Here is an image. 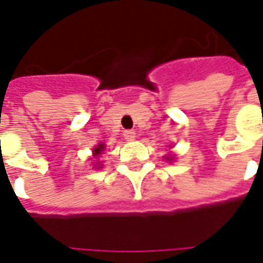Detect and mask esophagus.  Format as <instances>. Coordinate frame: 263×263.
I'll use <instances>...</instances> for the list:
<instances>
[{"label": "esophagus", "instance_id": "obj_1", "mask_svg": "<svg viewBox=\"0 0 263 263\" xmlns=\"http://www.w3.org/2000/svg\"><path fill=\"white\" fill-rule=\"evenodd\" d=\"M123 136H124L126 140H133V139L136 137V133H135L133 130H124V132H123Z\"/></svg>", "mask_w": 263, "mask_h": 263}]
</instances>
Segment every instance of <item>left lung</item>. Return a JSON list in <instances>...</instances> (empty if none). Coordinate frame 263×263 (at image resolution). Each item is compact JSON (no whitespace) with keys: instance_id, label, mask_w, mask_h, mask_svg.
<instances>
[{"instance_id":"8db88e82","label":"left lung","mask_w":263,"mask_h":263,"mask_svg":"<svg viewBox=\"0 0 263 263\" xmlns=\"http://www.w3.org/2000/svg\"><path fill=\"white\" fill-rule=\"evenodd\" d=\"M167 159H170V158H167Z\"/></svg>"}]
</instances>
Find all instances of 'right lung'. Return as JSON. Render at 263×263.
I'll return each instance as SVG.
<instances>
[{
	"instance_id": "obj_1",
	"label": "right lung",
	"mask_w": 263,
	"mask_h": 263,
	"mask_svg": "<svg viewBox=\"0 0 263 263\" xmlns=\"http://www.w3.org/2000/svg\"><path fill=\"white\" fill-rule=\"evenodd\" d=\"M102 151H104V145H99V146L95 147V151H93V152H95V155H99Z\"/></svg>"
}]
</instances>
